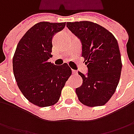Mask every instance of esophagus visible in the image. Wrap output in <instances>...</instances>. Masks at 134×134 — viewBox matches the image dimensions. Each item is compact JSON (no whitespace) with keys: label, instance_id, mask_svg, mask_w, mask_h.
I'll list each match as a JSON object with an SVG mask.
<instances>
[{"label":"esophagus","instance_id":"1","mask_svg":"<svg viewBox=\"0 0 134 134\" xmlns=\"http://www.w3.org/2000/svg\"><path fill=\"white\" fill-rule=\"evenodd\" d=\"M72 74H73V75H77V71H75V70H72Z\"/></svg>","mask_w":134,"mask_h":134}]
</instances>
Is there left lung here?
<instances>
[{
    "mask_svg": "<svg viewBox=\"0 0 134 134\" xmlns=\"http://www.w3.org/2000/svg\"><path fill=\"white\" fill-rule=\"evenodd\" d=\"M67 27L80 39L82 57L87 65L83 83L76 89L80 102L88 107L105 104L116 92L121 71L119 44L115 36L102 26L91 21L67 22Z\"/></svg>",
    "mask_w": 134,
    "mask_h": 134,
    "instance_id": "obj_1",
    "label": "left lung"
}]
</instances>
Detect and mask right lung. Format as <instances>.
I'll list each match as a JSON object with an SVG mask.
<instances>
[{"mask_svg":"<svg viewBox=\"0 0 134 134\" xmlns=\"http://www.w3.org/2000/svg\"><path fill=\"white\" fill-rule=\"evenodd\" d=\"M65 22L36 24L19 41L13 59V73L19 90L35 105L55 104L71 75L67 63L56 65L48 60L52 57V38Z\"/></svg>","mask_w":134,"mask_h":134,"instance_id":"add662e5","label":"right lung"}]
</instances>
